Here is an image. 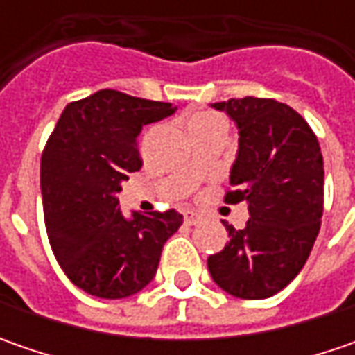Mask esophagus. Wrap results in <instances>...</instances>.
I'll return each mask as SVG.
<instances>
[{
  "mask_svg": "<svg viewBox=\"0 0 355 355\" xmlns=\"http://www.w3.org/2000/svg\"><path fill=\"white\" fill-rule=\"evenodd\" d=\"M199 219H201V215L198 211H185L184 213V221L187 225H198Z\"/></svg>",
  "mask_w": 355,
  "mask_h": 355,
  "instance_id": "obj_1",
  "label": "esophagus"
}]
</instances>
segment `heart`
<instances>
[{
    "label": "heart",
    "mask_w": 355,
    "mask_h": 355,
    "mask_svg": "<svg viewBox=\"0 0 355 355\" xmlns=\"http://www.w3.org/2000/svg\"><path fill=\"white\" fill-rule=\"evenodd\" d=\"M189 132L196 134V132H205V130L211 128H227L225 120L219 116V114H213V112H201L189 120Z\"/></svg>",
    "instance_id": "b5f03b06"
}]
</instances>
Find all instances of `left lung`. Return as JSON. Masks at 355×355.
<instances>
[{"instance_id":"8db88e82","label":"left lung","mask_w":355,"mask_h":355,"mask_svg":"<svg viewBox=\"0 0 355 355\" xmlns=\"http://www.w3.org/2000/svg\"><path fill=\"white\" fill-rule=\"evenodd\" d=\"M237 122L239 154L225 203L247 201L245 229L229 231L211 254V279L237 298L261 300L302 270L324 211V162L308 122L275 98H231L213 104Z\"/></svg>"}]
</instances>
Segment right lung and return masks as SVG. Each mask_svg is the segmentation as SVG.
I'll return each mask as SVG.
<instances>
[{"instance_id": "1", "label": "right lung", "mask_w": 355, "mask_h": 355, "mask_svg": "<svg viewBox=\"0 0 355 355\" xmlns=\"http://www.w3.org/2000/svg\"><path fill=\"white\" fill-rule=\"evenodd\" d=\"M170 103L104 89L62 110L41 156V196L51 249L73 284L98 298H126L154 279L164 243L180 229L175 209L134 211L116 193L142 168V126L173 114Z\"/></svg>"}]
</instances>
